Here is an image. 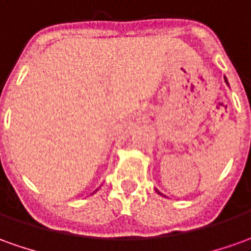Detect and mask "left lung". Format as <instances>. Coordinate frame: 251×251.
Instances as JSON below:
<instances>
[{
	"mask_svg": "<svg viewBox=\"0 0 251 251\" xmlns=\"http://www.w3.org/2000/svg\"><path fill=\"white\" fill-rule=\"evenodd\" d=\"M159 194H161V192H159Z\"/></svg>",
	"mask_w": 251,
	"mask_h": 251,
	"instance_id": "8db88e82",
	"label": "left lung"
}]
</instances>
